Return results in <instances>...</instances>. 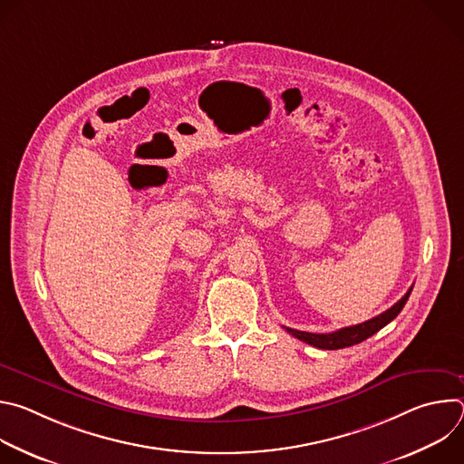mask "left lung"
Segmentation results:
<instances>
[{
    "mask_svg": "<svg viewBox=\"0 0 464 464\" xmlns=\"http://www.w3.org/2000/svg\"><path fill=\"white\" fill-rule=\"evenodd\" d=\"M413 286L406 292V295L399 301L394 303L389 310L382 312L380 315L365 321V323H360V324H353V326H345V328H340L336 330V333H328V334H314V333H304V330H295V328H290V326H283L288 334H292L294 338L312 345V347H317V349H324V351H336V349H345V347H351V345H356V343H362L363 340L371 338L372 334H376L380 328H383L387 323H391L396 315L401 314V310L404 308L406 301L410 299V294H411Z\"/></svg>",
    "mask_w": 464,
    "mask_h": 464,
    "instance_id": "1",
    "label": "left lung"
}]
</instances>
